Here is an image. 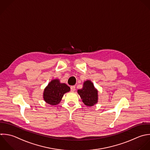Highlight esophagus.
I'll use <instances>...</instances> for the list:
<instances>
[{
  "mask_svg": "<svg viewBox=\"0 0 150 150\" xmlns=\"http://www.w3.org/2000/svg\"><path fill=\"white\" fill-rule=\"evenodd\" d=\"M75 90H76L75 86H71V91L72 92H74Z\"/></svg>",
  "mask_w": 150,
  "mask_h": 150,
  "instance_id": "34e87169",
  "label": "esophagus"
}]
</instances>
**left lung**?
Wrapping results in <instances>:
<instances>
[{"instance_id":"8db88e82","label":"left lung","mask_w":150,"mask_h":150,"mask_svg":"<svg viewBox=\"0 0 150 150\" xmlns=\"http://www.w3.org/2000/svg\"><path fill=\"white\" fill-rule=\"evenodd\" d=\"M78 93L83 103L87 106H93L98 102V91L90 80L83 82L82 88L78 90Z\"/></svg>"}]
</instances>
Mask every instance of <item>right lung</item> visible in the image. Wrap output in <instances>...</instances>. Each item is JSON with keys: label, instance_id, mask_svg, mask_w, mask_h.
I'll return each mask as SVG.
<instances>
[{"label": "right lung", "instance_id": "right-lung-1", "mask_svg": "<svg viewBox=\"0 0 150 150\" xmlns=\"http://www.w3.org/2000/svg\"><path fill=\"white\" fill-rule=\"evenodd\" d=\"M70 91V88L64 83H61L58 79L51 80L45 87L43 92L44 101L51 105L60 103L64 95Z\"/></svg>", "mask_w": 150, "mask_h": 150}]
</instances>
